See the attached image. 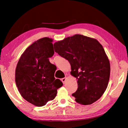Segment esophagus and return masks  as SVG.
<instances>
[{
  "instance_id": "esophagus-1",
  "label": "esophagus",
  "mask_w": 128,
  "mask_h": 128,
  "mask_svg": "<svg viewBox=\"0 0 128 128\" xmlns=\"http://www.w3.org/2000/svg\"><path fill=\"white\" fill-rule=\"evenodd\" d=\"M66 78H62V79H61V80H62V83H63L64 84H65V82H66Z\"/></svg>"
}]
</instances>
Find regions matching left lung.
I'll use <instances>...</instances> for the list:
<instances>
[{
	"mask_svg": "<svg viewBox=\"0 0 128 128\" xmlns=\"http://www.w3.org/2000/svg\"><path fill=\"white\" fill-rule=\"evenodd\" d=\"M54 51L67 59L71 75L78 80V89L72 94L81 104H91L104 94L110 76V63L97 40L81 34L68 37L54 44Z\"/></svg>",
	"mask_w": 128,
	"mask_h": 128,
	"instance_id": "left-lung-1",
	"label": "left lung"
}]
</instances>
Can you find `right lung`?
Returning <instances> with one entry per match:
<instances>
[{"instance_id": "add662e5", "label": "right lung", "mask_w": 128, "mask_h": 128, "mask_svg": "<svg viewBox=\"0 0 128 128\" xmlns=\"http://www.w3.org/2000/svg\"><path fill=\"white\" fill-rule=\"evenodd\" d=\"M52 40L44 37L32 43L21 55L15 70V82L21 95L38 107L54 100L57 90L62 86L54 78L56 66L49 60L54 53Z\"/></svg>"}]
</instances>
